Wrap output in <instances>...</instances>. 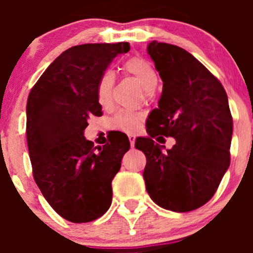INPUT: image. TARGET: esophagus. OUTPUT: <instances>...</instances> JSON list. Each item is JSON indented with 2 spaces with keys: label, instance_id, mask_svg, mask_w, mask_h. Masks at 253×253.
Instances as JSON below:
<instances>
[{
  "label": "esophagus",
  "instance_id": "obj_1",
  "mask_svg": "<svg viewBox=\"0 0 253 253\" xmlns=\"http://www.w3.org/2000/svg\"><path fill=\"white\" fill-rule=\"evenodd\" d=\"M128 139H129V143H131V147L133 148L134 142H136V137H134V134H128Z\"/></svg>",
  "mask_w": 253,
  "mask_h": 253
}]
</instances>
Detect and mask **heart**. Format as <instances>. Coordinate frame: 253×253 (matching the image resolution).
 <instances>
[{
    "label": "heart",
    "instance_id": "b5f03b06",
    "mask_svg": "<svg viewBox=\"0 0 253 253\" xmlns=\"http://www.w3.org/2000/svg\"><path fill=\"white\" fill-rule=\"evenodd\" d=\"M126 71L131 73L138 79L139 83L147 90L148 93L154 90L155 86L158 84V76L155 73L154 68L143 58H131L125 66ZM115 83V76L112 71H105L101 75L100 79L98 82V86H96V95H98V101L101 105H108L111 101V94L112 88H114ZM139 117L138 115L133 114L129 111H121L114 117L112 120V125L116 128L122 129V131L132 132L138 127Z\"/></svg>",
    "mask_w": 253,
    "mask_h": 253
}]
</instances>
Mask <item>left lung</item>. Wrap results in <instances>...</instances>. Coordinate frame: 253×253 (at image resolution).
<instances>
[{"instance_id": "8db88e82", "label": "left lung", "mask_w": 253, "mask_h": 253, "mask_svg": "<svg viewBox=\"0 0 253 253\" xmlns=\"http://www.w3.org/2000/svg\"><path fill=\"white\" fill-rule=\"evenodd\" d=\"M148 55L163 81L158 108L150 111L148 137L134 147L147 158L143 171L150 198L162 208L183 213L206 205L230 165L233 117L220 82L190 52L176 45L148 44ZM174 136L165 152L151 139Z\"/></svg>"}]
</instances>
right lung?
<instances>
[{
    "instance_id": "add662e5",
    "label": "right lung",
    "mask_w": 253,
    "mask_h": 253,
    "mask_svg": "<svg viewBox=\"0 0 253 253\" xmlns=\"http://www.w3.org/2000/svg\"><path fill=\"white\" fill-rule=\"evenodd\" d=\"M128 42L83 44L63 51L30 90L27 142L33 175L53 211L72 223H88L111 206V181L129 149L120 132L110 143L94 147L84 129L101 116L96 86Z\"/></svg>"
}]
</instances>
